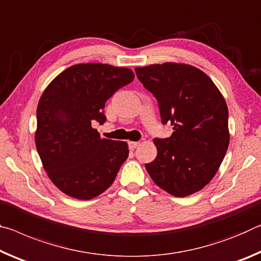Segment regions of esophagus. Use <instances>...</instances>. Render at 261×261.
Masks as SVG:
<instances>
[{"mask_svg":"<svg viewBox=\"0 0 261 261\" xmlns=\"http://www.w3.org/2000/svg\"><path fill=\"white\" fill-rule=\"evenodd\" d=\"M139 144H140V142H135V141H129V142H128V147H129V149H132V150H133V149L138 147Z\"/></svg>","mask_w":261,"mask_h":261,"instance_id":"1","label":"esophagus"}]
</instances>
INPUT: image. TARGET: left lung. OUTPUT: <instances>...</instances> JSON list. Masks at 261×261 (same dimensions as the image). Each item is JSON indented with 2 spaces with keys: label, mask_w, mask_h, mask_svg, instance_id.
<instances>
[{
  "label": "left lung",
  "mask_w": 261,
  "mask_h": 261,
  "mask_svg": "<svg viewBox=\"0 0 261 261\" xmlns=\"http://www.w3.org/2000/svg\"><path fill=\"white\" fill-rule=\"evenodd\" d=\"M157 99L162 123L173 133L153 139L157 157L146 169L153 182L174 196L202 190L215 176L229 146L228 108L214 82L198 68L166 62L135 68Z\"/></svg>",
  "instance_id": "obj_1"
}]
</instances>
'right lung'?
Wrapping results in <instances>:
<instances>
[{"label": "right lung", "instance_id": "obj_1", "mask_svg": "<svg viewBox=\"0 0 261 261\" xmlns=\"http://www.w3.org/2000/svg\"><path fill=\"white\" fill-rule=\"evenodd\" d=\"M128 68L81 63L58 75L40 97L36 147L50 180L63 193L90 200L112 185L128 157L123 141L101 139L105 102L133 82Z\"/></svg>", "mask_w": 261, "mask_h": 261}]
</instances>
